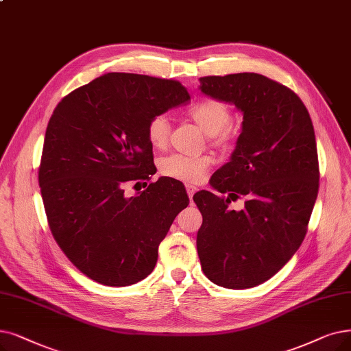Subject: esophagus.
I'll use <instances>...</instances> for the list:
<instances>
[{
    "mask_svg": "<svg viewBox=\"0 0 351 351\" xmlns=\"http://www.w3.org/2000/svg\"><path fill=\"white\" fill-rule=\"evenodd\" d=\"M186 192H188L189 199L192 201V197H193V195H195V192H196V188L192 186V185H186Z\"/></svg>",
    "mask_w": 351,
    "mask_h": 351,
    "instance_id": "obj_1",
    "label": "esophagus"
}]
</instances>
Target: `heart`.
Here are the masks:
<instances>
[{
	"label": "heart",
	"instance_id": "1",
	"mask_svg": "<svg viewBox=\"0 0 351 351\" xmlns=\"http://www.w3.org/2000/svg\"><path fill=\"white\" fill-rule=\"evenodd\" d=\"M189 116L199 128L210 136L212 143L219 149H230L237 142V132L228 125L231 121V109L223 101L205 97L195 103L189 109ZM146 136L149 143L163 149L171 136V121L166 114H156L147 121ZM210 158L208 156H184L171 155L160 162V171L165 176H169L188 184H195L205 178L210 167Z\"/></svg>",
	"mask_w": 351,
	"mask_h": 351
}]
</instances>
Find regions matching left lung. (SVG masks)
<instances>
[{"mask_svg":"<svg viewBox=\"0 0 351 351\" xmlns=\"http://www.w3.org/2000/svg\"><path fill=\"white\" fill-rule=\"evenodd\" d=\"M202 93L231 101L243 114L231 162L210 178L221 193L193 195L202 213L196 248L217 285L242 289L269 280L289 261L308 230L318 193L313 121L287 86L256 73L205 75ZM246 196V208H227Z\"/></svg>","mask_w":351,"mask_h":351,"instance_id":"obj_1","label":"left lung"}]
</instances>
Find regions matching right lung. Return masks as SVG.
I'll return each mask as SVG.
<instances>
[{"mask_svg":"<svg viewBox=\"0 0 351 351\" xmlns=\"http://www.w3.org/2000/svg\"><path fill=\"white\" fill-rule=\"evenodd\" d=\"M189 99L176 80L108 73L73 90L50 117L38 167L45 215L73 265L99 284L146 278L189 204L176 180L145 182L155 173L147 121ZM142 180L148 188L126 198L124 186Z\"/></svg>","mask_w":351,"mask_h":351,"instance_id":"obj_1","label":"right lung"}]
</instances>
